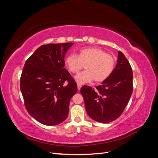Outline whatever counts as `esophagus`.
<instances>
[{"instance_id": "34e87169", "label": "esophagus", "mask_w": 158, "mask_h": 158, "mask_svg": "<svg viewBox=\"0 0 158 158\" xmlns=\"http://www.w3.org/2000/svg\"><path fill=\"white\" fill-rule=\"evenodd\" d=\"M77 86H78V89L80 90V88H81V87H82V85H81L80 84H77Z\"/></svg>"}]
</instances>
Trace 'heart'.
I'll return each mask as SVG.
<instances>
[{"mask_svg": "<svg viewBox=\"0 0 158 158\" xmlns=\"http://www.w3.org/2000/svg\"><path fill=\"white\" fill-rule=\"evenodd\" d=\"M65 63L73 73H77L85 66V71L78 74L75 80L79 84H85L95 80L102 82L113 73L115 66V59L99 47L81 49L78 56L70 53L65 59Z\"/></svg>", "mask_w": 158, "mask_h": 158, "instance_id": "heart-1", "label": "heart"}]
</instances>
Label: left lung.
Segmentation results:
<instances>
[{"instance_id": "8db88e82", "label": "left lung", "mask_w": 158, "mask_h": 158, "mask_svg": "<svg viewBox=\"0 0 158 158\" xmlns=\"http://www.w3.org/2000/svg\"><path fill=\"white\" fill-rule=\"evenodd\" d=\"M117 63L113 73L94 90L88 85L80 89L85 107L93 120L108 123L120 117L132 93L131 66L122 52L118 51Z\"/></svg>"}]
</instances>
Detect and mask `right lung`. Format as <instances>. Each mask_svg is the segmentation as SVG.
<instances>
[{
	"label": "right lung",
	"mask_w": 158,
	"mask_h": 158,
	"mask_svg": "<svg viewBox=\"0 0 158 158\" xmlns=\"http://www.w3.org/2000/svg\"><path fill=\"white\" fill-rule=\"evenodd\" d=\"M73 44L41 45L25 63L20 78L24 105L30 115L43 125L53 126L66 120L70 99L78 91L64 68L65 55Z\"/></svg>",
	"instance_id": "1"
}]
</instances>
